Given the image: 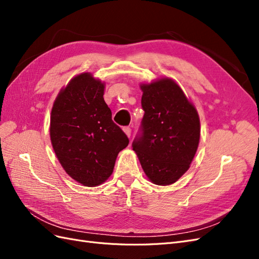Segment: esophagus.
Returning a JSON list of instances; mask_svg holds the SVG:
<instances>
[{"instance_id": "1", "label": "esophagus", "mask_w": 259, "mask_h": 259, "mask_svg": "<svg viewBox=\"0 0 259 259\" xmlns=\"http://www.w3.org/2000/svg\"><path fill=\"white\" fill-rule=\"evenodd\" d=\"M123 131H124L125 134H126L128 137H131V134H132V128H131V127L125 126V127L123 128Z\"/></svg>"}]
</instances>
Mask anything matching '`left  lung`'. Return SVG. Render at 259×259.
<instances>
[{"mask_svg": "<svg viewBox=\"0 0 259 259\" xmlns=\"http://www.w3.org/2000/svg\"><path fill=\"white\" fill-rule=\"evenodd\" d=\"M142 90L145 114L132 147L148 178L167 186L186 173L197 152L199 115L174 81L162 79Z\"/></svg>", "mask_w": 259, "mask_h": 259, "instance_id": "left-lung-1", "label": "left lung"}]
</instances>
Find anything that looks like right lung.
Returning a JSON list of instances; mask_svg holds the SVG:
<instances>
[{
    "label": "right lung",
    "mask_w": 259,
    "mask_h": 259,
    "mask_svg": "<svg viewBox=\"0 0 259 259\" xmlns=\"http://www.w3.org/2000/svg\"><path fill=\"white\" fill-rule=\"evenodd\" d=\"M105 85L90 73L70 81L56 98L51 115V140L60 164L86 187L103 184L130 140L112 121L104 99Z\"/></svg>",
    "instance_id": "obj_1"
}]
</instances>
